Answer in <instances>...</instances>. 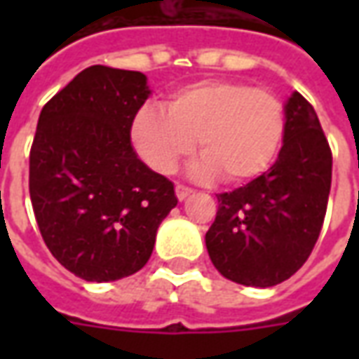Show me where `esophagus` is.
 <instances>
[{"label": "esophagus", "mask_w": 359, "mask_h": 359, "mask_svg": "<svg viewBox=\"0 0 359 359\" xmlns=\"http://www.w3.org/2000/svg\"><path fill=\"white\" fill-rule=\"evenodd\" d=\"M175 192H177V198H179L180 202H182V200H187L188 196L192 194V190H190L188 187H182V184H177V187H175Z\"/></svg>", "instance_id": "34e87169"}]
</instances>
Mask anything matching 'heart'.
Wrapping results in <instances>:
<instances>
[{"instance_id": "1", "label": "heart", "mask_w": 359, "mask_h": 359, "mask_svg": "<svg viewBox=\"0 0 359 359\" xmlns=\"http://www.w3.org/2000/svg\"><path fill=\"white\" fill-rule=\"evenodd\" d=\"M285 133V109L275 94L236 81H200L172 92L167 109L146 105L130 126L144 163L169 175L194 151V179L223 175L244 182L262 175L277 154Z\"/></svg>"}]
</instances>
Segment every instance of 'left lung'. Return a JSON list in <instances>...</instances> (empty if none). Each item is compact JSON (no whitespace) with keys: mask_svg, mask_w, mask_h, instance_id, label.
Returning <instances> with one entry per match:
<instances>
[{"mask_svg":"<svg viewBox=\"0 0 359 359\" xmlns=\"http://www.w3.org/2000/svg\"><path fill=\"white\" fill-rule=\"evenodd\" d=\"M332 156L316 109L298 92L285 102L283 148L269 171L217 196L205 233L215 269L244 286L292 277L316 246L331 192Z\"/></svg>","mask_w":359,"mask_h":359,"instance_id":"obj_1","label":"left lung"}]
</instances>
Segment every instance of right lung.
<instances>
[{"instance_id": "1", "label": "right lung", "mask_w": 359, "mask_h": 359, "mask_svg": "<svg viewBox=\"0 0 359 359\" xmlns=\"http://www.w3.org/2000/svg\"><path fill=\"white\" fill-rule=\"evenodd\" d=\"M151 90L146 74L94 65L43 105L30 149V200L40 233L65 269L90 283L148 264L175 187L130 144Z\"/></svg>"}]
</instances>
